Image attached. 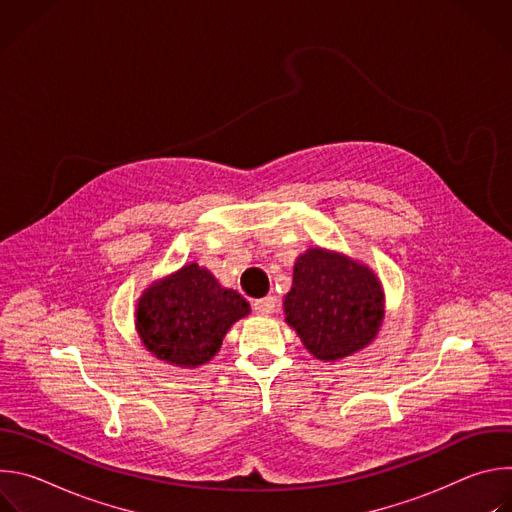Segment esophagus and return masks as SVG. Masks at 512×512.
Returning a JSON list of instances; mask_svg holds the SVG:
<instances>
[{
	"mask_svg": "<svg viewBox=\"0 0 512 512\" xmlns=\"http://www.w3.org/2000/svg\"><path fill=\"white\" fill-rule=\"evenodd\" d=\"M253 310H255L259 316H271V314H275V310H277V300L271 298V296L261 298V300H255Z\"/></svg>",
	"mask_w": 512,
	"mask_h": 512,
	"instance_id": "1",
	"label": "esophagus"
}]
</instances>
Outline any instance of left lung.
I'll list each match as a JSON object with an SVG mask.
<instances>
[{"label": "left lung", "mask_w": 512, "mask_h": 512, "mask_svg": "<svg viewBox=\"0 0 512 512\" xmlns=\"http://www.w3.org/2000/svg\"><path fill=\"white\" fill-rule=\"evenodd\" d=\"M283 310L304 346L332 362L375 340L385 318V294L367 265L316 247L298 257Z\"/></svg>", "instance_id": "left-lung-1"}]
</instances>
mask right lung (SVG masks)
<instances>
[{"label":"right lung","instance_id":"obj_1","mask_svg":"<svg viewBox=\"0 0 512 512\" xmlns=\"http://www.w3.org/2000/svg\"><path fill=\"white\" fill-rule=\"evenodd\" d=\"M251 312L247 300L227 289L198 263L152 283L137 310V334L156 358L176 367H198L221 350L229 328Z\"/></svg>","mask_w":512,"mask_h":512}]
</instances>
